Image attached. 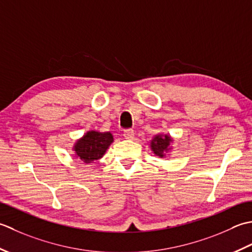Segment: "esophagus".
<instances>
[{"label":"esophagus","instance_id":"1","mask_svg":"<svg viewBox=\"0 0 252 252\" xmlns=\"http://www.w3.org/2000/svg\"><path fill=\"white\" fill-rule=\"evenodd\" d=\"M124 137H125V139H127V140H132L133 138H135V132H133L132 129L125 130L124 131Z\"/></svg>","mask_w":252,"mask_h":252}]
</instances>
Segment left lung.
<instances>
[{"instance_id": "8db88e82", "label": "left lung", "mask_w": 252, "mask_h": 252, "mask_svg": "<svg viewBox=\"0 0 252 252\" xmlns=\"http://www.w3.org/2000/svg\"><path fill=\"white\" fill-rule=\"evenodd\" d=\"M174 139L167 133H158L150 140V150L158 158H165L173 150Z\"/></svg>"}]
</instances>
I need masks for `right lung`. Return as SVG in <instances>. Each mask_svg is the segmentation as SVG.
Returning a JSON list of instances; mask_svg holds the SVG:
<instances>
[{
  "mask_svg": "<svg viewBox=\"0 0 252 252\" xmlns=\"http://www.w3.org/2000/svg\"><path fill=\"white\" fill-rule=\"evenodd\" d=\"M113 141H114V138L110 131L101 132L88 130L74 143V156L76 158H78L79 162L86 164L94 163L103 158Z\"/></svg>",
  "mask_w": 252,
  "mask_h": 252,
  "instance_id": "obj_1",
  "label": "right lung"
}]
</instances>
